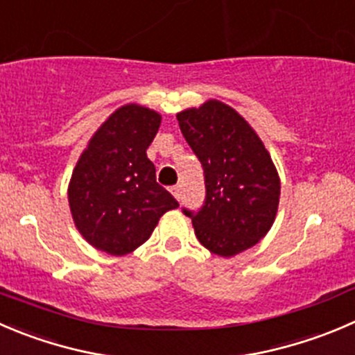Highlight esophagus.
I'll list each match as a JSON object with an SVG mask.
<instances>
[{
    "label": "esophagus",
    "instance_id": "1",
    "mask_svg": "<svg viewBox=\"0 0 355 355\" xmlns=\"http://www.w3.org/2000/svg\"><path fill=\"white\" fill-rule=\"evenodd\" d=\"M170 191H171V194H173L177 199L182 198V187H180V185H173V187H171Z\"/></svg>",
    "mask_w": 355,
    "mask_h": 355
}]
</instances>
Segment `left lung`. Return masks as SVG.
<instances>
[{
    "mask_svg": "<svg viewBox=\"0 0 355 355\" xmlns=\"http://www.w3.org/2000/svg\"><path fill=\"white\" fill-rule=\"evenodd\" d=\"M178 126L205 173L206 196L192 220L199 243L234 257L269 232L279 205L276 166L250 125L229 105L209 101L177 114Z\"/></svg>",
    "mask_w": 355,
    "mask_h": 355,
    "instance_id": "8db88e82",
    "label": "left lung"
}]
</instances>
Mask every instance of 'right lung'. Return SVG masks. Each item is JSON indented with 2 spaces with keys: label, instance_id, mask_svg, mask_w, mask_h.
I'll return each instance as SVG.
<instances>
[{
  "label": "right lung",
  "instance_id": "right-lung-1",
  "mask_svg": "<svg viewBox=\"0 0 355 355\" xmlns=\"http://www.w3.org/2000/svg\"><path fill=\"white\" fill-rule=\"evenodd\" d=\"M161 116L142 105L118 109L81 154L69 184L76 227L92 246L126 254L146 243L178 201L156 182L147 147Z\"/></svg>",
  "mask_w": 355,
  "mask_h": 355
}]
</instances>
